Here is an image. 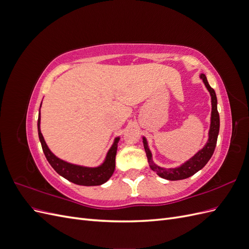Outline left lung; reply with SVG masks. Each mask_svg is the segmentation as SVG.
I'll list each match as a JSON object with an SVG mask.
<instances>
[{
    "instance_id": "obj_1",
    "label": "left lung",
    "mask_w": 249,
    "mask_h": 249,
    "mask_svg": "<svg viewBox=\"0 0 249 249\" xmlns=\"http://www.w3.org/2000/svg\"><path fill=\"white\" fill-rule=\"evenodd\" d=\"M200 79H202L203 83H205L206 87L210 91L211 99H212V117H211V127L209 132V142L206 144L200 152H198L193 158L183 164L182 166L175 169H165L157 166L154 164L152 160V154H150L149 149L147 148L146 140L143 138V144H144L145 153L147 156V160L149 167L152 168L155 172L158 173V176H160L163 178H166L169 180H178V179H184L193 176L194 173H196L198 170H200L205 165L209 162L211 157L213 156V153L216 147L217 143V137L218 133H219V125H220V120H219V113L217 110V97L214 89L209 85L208 80L203 73L200 74Z\"/></svg>"
}]
</instances>
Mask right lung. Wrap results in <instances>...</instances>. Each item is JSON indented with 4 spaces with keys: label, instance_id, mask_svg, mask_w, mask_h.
I'll list each match as a JSON object with an SVG mask.
<instances>
[{
    "label": "right lung",
    "instance_id": "add662e5",
    "mask_svg": "<svg viewBox=\"0 0 249 249\" xmlns=\"http://www.w3.org/2000/svg\"><path fill=\"white\" fill-rule=\"evenodd\" d=\"M40 112L38 116V123H37V126H38V135L39 140L41 142L42 150L46 156L47 160L51 164V166L58 172L60 176H62L66 179H69L70 182L82 185V186H99L104 183H106L107 180L111 178L115 169V157L117 152V143L119 138H116L114 141V144L110 148L109 153L107 155L106 161L100 167L96 168H87L77 166V165H72L70 163H66L62 160L58 159L56 156L52 154L51 150L49 149L48 145L46 144L42 134L40 132Z\"/></svg>",
    "mask_w": 249,
    "mask_h": 249
}]
</instances>
